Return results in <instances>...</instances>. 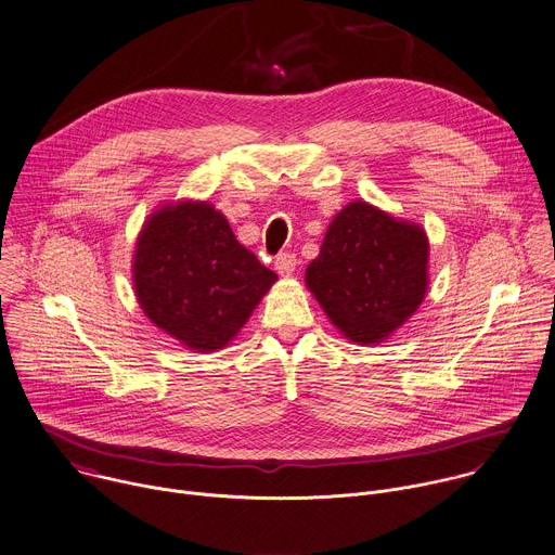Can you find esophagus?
<instances>
[{
    "instance_id": "obj_1",
    "label": "esophagus",
    "mask_w": 555,
    "mask_h": 555,
    "mask_svg": "<svg viewBox=\"0 0 555 555\" xmlns=\"http://www.w3.org/2000/svg\"><path fill=\"white\" fill-rule=\"evenodd\" d=\"M274 268L281 276H292V272L296 270V255L292 253H281L276 259H274Z\"/></svg>"
}]
</instances>
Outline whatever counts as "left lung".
<instances>
[{"instance_id":"1","label":"left lung","mask_w":555,"mask_h":555,"mask_svg":"<svg viewBox=\"0 0 555 555\" xmlns=\"http://www.w3.org/2000/svg\"><path fill=\"white\" fill-rule=\"evenodd\" d=\"M305 283L346 339L382 344L427 296V233L371 203H348L331 220L320 255L305 270Z\"/></svg>"}]
</instances>
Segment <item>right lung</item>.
<instances>
[{
    "instance_id": "add662e5",
    "label": "right lung",
    "mask_w": 555,
    "mask_h": 555,
    "mask_svg": "<svg viewBox=\"0 0 555 555\" xmlns=\"http://www.w3.org/2000/svg\"><path fill=\"white\" fill-rule=\"evenodd\" d=\"M276 279L207 201L165 203L147 216L134 244L139 307L194 352L229 346Z\"/></svg>"
}]
</instances>
